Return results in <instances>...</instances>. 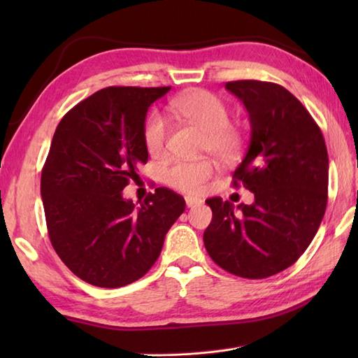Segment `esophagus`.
Masks as SVG:
<instances>
[{
	"label": "esophagus",
	"instance_id": "1",
	"mask_svg": "<svg viewBox=\"0 0 358 358\" xmlns=\"http://www.w3.org/2000/svg\"><path fill=\"white\" fill-rule=\"evenodd\" d=\"M185 200H186V206H187V208H195V206H200V204L203 203L200 199H196V196H191V195H187Z\"/></svg>",
	"mask_w": 358,
	"mask_h": 358
}]
</instances>
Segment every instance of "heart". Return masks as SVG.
<instances>
[{
  "label": "heart",
  "instance_id": "heart-1",
  "mask_svg": "<svg viewBox=\"0 0 358 358\" xmlns=\"http://www.w3.org/2000/svg\"><path fill=\"white\" fill-rule=\"evenodd\" d=\"M172 112L206 132L203 149L222 159L232 158L241 144L240 131L229 123L226 103L208 90H191L171 101ZM169 126L162 113L154 112L144 123L143 138L152 157L166 152ZM215 167L209 159L200 162H173L164 172L166 183L183 192H196L214 175Z\"/></svg>",
  "mask_w": 358,
  "mask_h": 358
}]
</instances>
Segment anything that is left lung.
Listing matches in <instances>:
<instances>
[{
  "label": "left lung",
  "mask_w": 358,
  "mask_h": 358,
  "mask_svg": "<svg viewBox=\"0 0 358 358\" xmlns=\"http://www.w3.org/2000/svg\"><path fill=\"white\" fill-rule=\"evenodd\" d=\"M249 113L250 140L234 172L254 203L206 200L212 222L203 240L220 268L266 278L299 260L320 227L328 203L329 159L320 127L283 86L257 80L226 83Z\"/></svg>",
  "instance_id": "left-lung-1"
}]
</instances>
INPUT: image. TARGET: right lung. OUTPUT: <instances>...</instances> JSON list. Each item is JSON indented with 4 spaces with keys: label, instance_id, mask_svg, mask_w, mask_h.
I'll return each mask as SVG.
<instances>
[{
    "label": "right lung",
    "instance_id": "obj_1",
    "mask_svg": "<svg viewBox=\"0 0 358 358\" xmlns=\"http://www.w3.org/2000/svg\"><path fill=\"white\" fill-rule=\"evenodd\" d=\"M171 87H106L57 126L41 172L53 249L75 275L98 287L131 285L163 249L185 199L157 187L140 206L123 189L148 163L143 131L150 104Z\"/></svg>",
    "mask_w": 358,
    "mask_h": 358
}]
</instances>
